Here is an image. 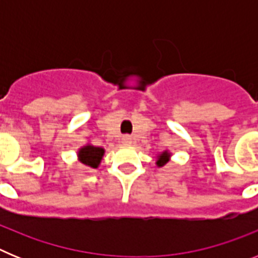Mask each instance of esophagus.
I'll return each instance as SVG.
<instances>
[{"mask_svg":"<svg viewBox=\"0 0 258 258\" xmlns=\"http://www.w3.org/2000/svg\"><path fill=\"white\" fill-rule=\"evenodd\" d=\"M122 143H124V145H126V146L132 145V138H131V137H129V136L124 137V138H122Z\"/></svg>","mask_w":258,"mask_h":258,"instance_id":"obj_1","label":"esophagus"}]
</instances>
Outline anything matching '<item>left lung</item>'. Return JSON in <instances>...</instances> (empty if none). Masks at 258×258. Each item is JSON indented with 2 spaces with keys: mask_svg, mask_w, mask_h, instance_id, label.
<instances>
[{
  "mask_svg": "<svg viewBox=\"0 0 258 258\" xmlns=\"http://www.w3.org/2000/svg\"><path fill=\"white\" fill-rule=\"evenodd\" d=\"M168 160H169V154H168V152H163V154L159 156V160L156 161V164L159 166H163L164 164L168 163Z\"/></svg>",
  "mask_w": 258,
  "mask_h": 258,
  "instance_id": "1",
  "label": "left lung"
}]
</instances>
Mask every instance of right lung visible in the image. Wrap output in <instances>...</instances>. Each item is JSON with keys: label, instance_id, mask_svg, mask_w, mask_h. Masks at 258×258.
Listing matches in <instances>:
<instances>
[{"label": "right lung", "instance_id": "add662e5", "mask_svg": "<svg viewBox=\"0 0 258 258\" xmlns=\"http://www.w3.org/2000/svg\"><path fill=\"white\" fill-rule=\"evenodd\" d=\"M104 154V150L101 147H95V146H85L80 150L79 156L81 163L90 168H97L102 160V156Z\"/></svg>", "mask_w": 258, "mask_h": 258}]
</instances>
